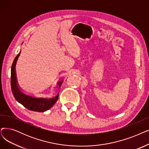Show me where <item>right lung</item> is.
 Here are the masks:
<instances>
[{
    "label": "right lung",
    "mask_w": 149,
    "mask_h": 149,
    "mask_svg": "<svg viewBox=\"0 0 149 149\" xmlns=\"http://www.w3.org/2000/svg\"><path fill=\"white\" fill-rule=\"evenodd\" d=\"M20 52L16 56L12 64L11 69V88L12 93L13 94L15 99L22 104L24 107L29 110L37 112H44L52 107L55 104V102L58 99V94L52 98L44 97H35L27 94L22 92L19 89L17 84V79L15 72V67L18 58L20 55ZM63 80L58 82L59 86L61 87Z\"/></svg>",
    "instance_id": "right-lung-1"
}]
</instances>
